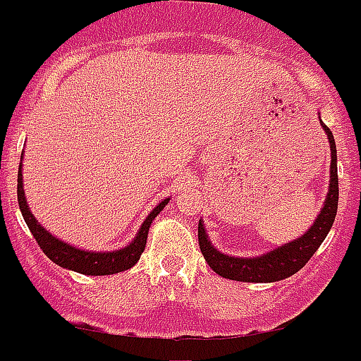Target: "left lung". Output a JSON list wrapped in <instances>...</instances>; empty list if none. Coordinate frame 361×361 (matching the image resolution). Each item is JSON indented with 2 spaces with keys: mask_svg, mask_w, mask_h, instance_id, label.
Returning <instances> with one entry per match:
<instances>
[{
  "mask_svg": "<svg viewBox=\"0 0 361 361\" xmlns=\"http://www.w3.org/2000/svg\"><path fill=\"white\" fill-rule=\"evenodd\" d=\"M323 130L326 131L328 142H330L331 151V166H330V189H328L326 202L317 216L316 223L310 226L305 235H302L297 240L290 244L277 247L276 251H270L267 255L258 256V258H233V256L221 255L217 249L210 245L209 237L205 233L202 221L198 223V242L200 251L203 258L209 263L210 269L217 276L224 279L240 281V283H276L286 277L293 276L298 270L307 265L321 242L326 238L331 224H334L335 216H337L338 205V177H337V149H335V140L328 126L321 123Z\"/></svg>",
  "mask_w": 361,
  "mask_h": 361,
  "instance_id": "8db88e82",
  "label": "left lung"
}]
</instances>
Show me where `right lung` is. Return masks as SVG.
Returning <instances> with one entry per match:
<instances>
[{"label":"right lung","instance_id":"right-lung-1","mask_svg":"<svg viewBox=\"0 0 361 361\" xmlns=\"http://www.w3.org/2000/svg\"><path fill=\"white\" fill-rule=\"evenodd\" d=\"M17 200H19V207L20 212H23L24 221H26L27 228H30V231L33 233L35 240L38 242V245H40V249L44 251V255L47 256L49 259H52L56 265L68 270H73V272L85 274V276H112V274L124 272V270L131 269V267L140 259L142 252H144L145 244H147L149 226H151V223L154 221V217L161 212L163 207L169 203V200H163V202L149 214L147 219L144 221L142 228L138 230L137 238H135L128 247L119 249V251L114 252H89L64 244V242L52 237L45 228H42L40 224H38V221L35 219V216L30 212V209H27L26 196H24L23 188V170L20 169L19 173H17Z\"/></svg>","mask_w":361,"mask_h":361}]
</instances>
